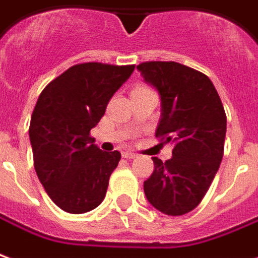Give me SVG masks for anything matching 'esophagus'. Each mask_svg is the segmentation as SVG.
I'll return each instance as SVG.
<instances>
[{
  "mask_svg": "<svg viewBox=\"0 0 258 258\" xmlns=\"http://www.w3.org/2000/svg\"><path fill=\"white\" fill-rule=\"evenodd\" d=\"M123 158H125V159H134V158H137V155H135L134 152L125 151V152H123Z\"/></svg>",
  "mask_w": 258,
  "mask_h": 258,
  "instance_id": "1",
  "label": "esophagus"
}]
</instances>
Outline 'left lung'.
Masks as SVG:
<instances>
[{
  "mask_svg": "<svg viewBox=\"0 0 258 258\" xmlns=\"http://www.w3.org/2000/svg\"><path fill=\"white\" fill-rule=\"evenodd\" d=\"M160 98L155 135L172 142V158L154 160V173L144 181L147 200L166 215H184L208 191L223 156L226 116L211 79L174 61L137 66Z\"/></svg>",
  "mask_w": 258,
  "mask_h": 258,
  "instance_id": "8db88e82",
  "label": "left lung"
}]
</instances>
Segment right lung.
Wrapping results in <instances>:
<instances>
[{"mask_svg": "<svg viewBox=\"0 0 258 258\" xmlns=\"http://www.w3.org/2000/svg\"><path fill=\"white\" fill-rule=\"evenodd\" d=\"M135 66L85 62L51 81L37 99L29 138L35 169L54 204L70 214L103 201L121 154L104 152L89 133Z\"/></svg>", "mask_w": 258, "mask_h": 258, "instance_id": "obj_1", "label": "right lung"}]
</instances>
